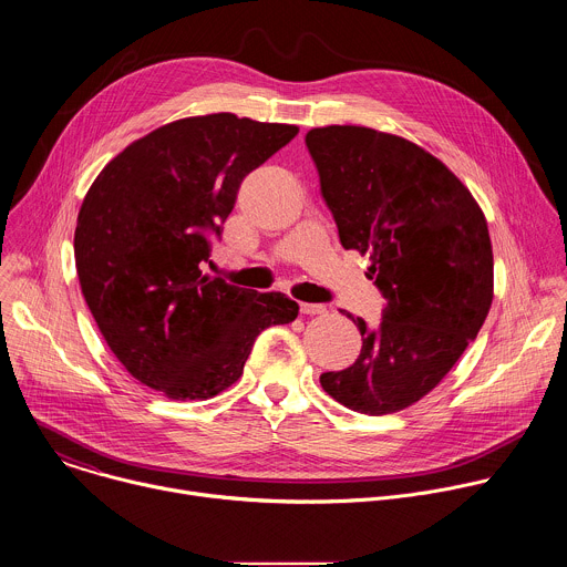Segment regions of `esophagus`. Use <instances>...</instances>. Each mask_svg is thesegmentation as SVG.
<instances>
[{"label": "esophagus", "mask_w": 567, "mask_h": 567, "mask_svg": "<svg viewBox=\"0 0 567 567\" xmlns=\"http://www.w3.org/2000/svg\"><path fill=\"white\" fill-rule=\"evenodd\" d=\"M300 311H302V313L313 316V313H326V311H328V307H326V305H320V302H300Z\"/></svg>", "instance_id": "esophagus-1"}]
</instances>
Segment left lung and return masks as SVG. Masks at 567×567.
<instances>
[{
	"label": "left lung",
	"instance_id": "8db88e82",
	"mask_svg": "<svg viewBox=\"0 0 567 567\" xmlns=\"http://www.w3.org/2000/svg\"><path fill=\"white\" fill-rule=\"evenodd\" d=\"M305 143L343 249L370 254L368 276L385 298L377 328L348 313L361 354L320 385L357 413L403 411L446 377L489 313L487 219L442 161L406 138L330 125Z\"/></svg>",
	"mask_w": 567,
	"mask_h": 567
}]
</instances>
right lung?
Segmentation results:
<instances>
[{"mask_svg":"<svg viewBox=\"0 0 567 567\" xmlns=\"http://www.w3.org/2000/svg\"><path fill=\"white\" fill-rule=\"evenodd\" d=\"M298 134L235 114L182 118L127 145L78 213L83 296L110 350L171 399H208L245 370L258 334L298 316L285 293L206 276L249 173Z\"/></svg>","mask_w":567,"mask_h":567,"instance_id":"right-lung-1","label":"right lung"}]
</instances>
